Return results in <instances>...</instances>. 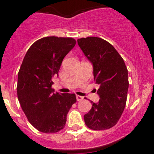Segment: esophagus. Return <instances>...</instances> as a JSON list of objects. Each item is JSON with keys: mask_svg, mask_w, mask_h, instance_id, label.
Listing matches in <instances>:
<instances>
[{"mask_svg": "<svg viewBox=\"0 0 154 154\" xmlns=\"http://www.w3.org/2000/svg\"><path fill=\"white\" fill-rule=\"evenodd\" d=\"M76 98H77V101H80V100H83V97H82V96H80V95H77L76 96Z\"/></svg>", "mask_w": 154, "mask_h": 154, "instance_id": "34e87169", "label": "esophagus"}]
</instances>
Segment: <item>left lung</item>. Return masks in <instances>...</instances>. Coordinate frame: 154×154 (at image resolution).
<instances>
[{
  "label": "left lung",
  "mask_w": 154,
  "mask_h": 154,
  "mask_svg": "<svg viewBox=\"0 0 154 154\" xmlns=\"http://www.w3.org/2000/svg\"><path fill=\"white\" fill-rule=\"evenodd\" d=\"M79 47L92 64L93 75L100 88V100L91 101V109L84 116L88 128L107 130L119 122L126 105L128 71L120 54L110 43L98 37L77 39Z\"/></svg>",
  "instance_id": "1"
}]
</instances>
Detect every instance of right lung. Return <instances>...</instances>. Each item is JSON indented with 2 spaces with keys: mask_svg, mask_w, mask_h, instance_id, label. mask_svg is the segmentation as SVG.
Here are the masks:
<instances>
[{
  "mask_svg": "<svg viewBox=\"0 0 154 154\" xmlns=\"http://www.w3.org/2000/svg\"><path fill=\"white\" fill-rule=\"evenodd\" d=\"M72 38L48 36L34 42L23 60L18 74L17 94L29 122L38 131L57 133L76 103L74 94L54 93L52 77L58 76L63 59L74 47Z\"/></svg>",
  "mask_w": 154,
  "mask_h": 154,
  "instance_id": "obj_1",
  "label": "right lung"
}]
</instances>
